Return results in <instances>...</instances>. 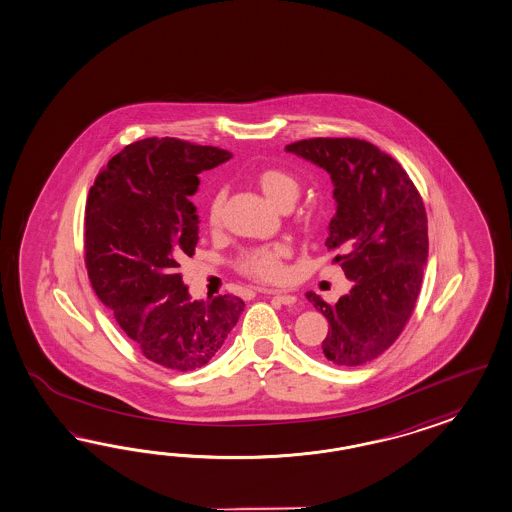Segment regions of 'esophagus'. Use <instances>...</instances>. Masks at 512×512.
Here are the masks:
<instances>
[{
  "mask_svg": "<svg viewBox=\"0 0 512 512\" xmlns=\"http://www.w3.org/2000/svg\"><path fill=\"white\" fill-rule=\"evenodd\" d=\"M261 292L272 296V298H276L277 302H281V304L285 305L296 304V300H298L291 292L274 291V289H263Z\"/></svg>",
  "mask_w": 512,
  "mask_h": 512,
  "instance_id": "esophagus-1",
  "label": "esophagus"
}]
</instances>
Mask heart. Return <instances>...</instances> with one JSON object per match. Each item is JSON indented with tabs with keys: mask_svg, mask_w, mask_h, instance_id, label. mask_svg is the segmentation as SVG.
I'll return each instance as SVG.
<instances>
[{
	"mask_svg": "<svg viewBox=\"0 0 512 512\" xmlns=\"http://www.w3.org/2000/svg\"><path fill=\"white\" fill-rule=\"evenodd\" d=\"M255 186L263 192L264 197L279 208H289L300 194L298 179L281 169V167H264L253 175ZM225 192L216 190L208 199L207 220L212 229H218L223 216ZM292 255V249L285 242L264 244L257 248H249L240 253L236 259V268L255 281L264 283H281L289 277L287 261Z\"/></svg>",
	"mask_w": 512,
	"mask_h": 512,
	"instance_id": "1",
	"label": "heart"
}]
</instances>
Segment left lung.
Returning <instances> with one entry per match:
<instances>
[{"mask_svg":"<svg viewBox=\"0 0 512 512\" xmlns=\"http://www.w3.org/2000/svg\"><path fill=\"white\" fill-rule=\"evenodd\" d=\"M285 151L330 173L337 210L326 248L343 251L335 261L354 281L337 304L305 294L330 322L322 356L339 367L363 365L412 317L429 257L423 199L401 164L365 139H302Z\"/></svg>","mask_w":512,"mask_h":512,"instance_id":"obj_1","label":"left lung"}]
</instances>
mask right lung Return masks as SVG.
I'll return each mask as SVG.
<instances>
[{"label": "right lung", "mask_w": 512, "mask_h": 512, "mask_svg": "<svg viewBox=\"0 0 512 512\" xmlns=\"http://www.w3.org/2000/svg\"><path fill=\"white\" fill-rule=\"evenodd\" d=\"M233 154L175 138L126 145L98 173L85 207V266L100 302L147 360L194 371L235 328L244 300H192L179 274L199 240L190 197L199 173Z\"/></svg>", "instance_id": "right-lung-1"}]
</instances>
